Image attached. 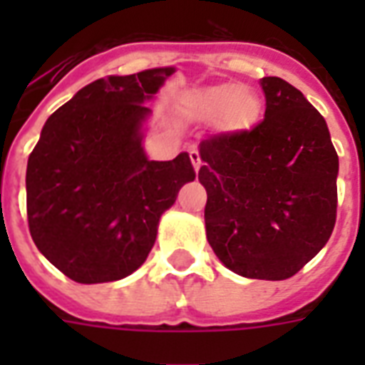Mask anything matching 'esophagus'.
<instances>
[{
  "instance_id": "1",
  "label": "esophagus",
  "mask_w": 365,
  "mask_h": 365,
  "mask_svg": "<svg viewBox=\"0 0 365 365\" xmlns=\"http://www.w3.org/2000/svg\"><path fill=\"white\" fill-rule=\"evenodd\" d=\"M189 157H191V163H193L195 172H199L200 166H202V160H200L199 151H197V149H191V151H189Z\"/></svg>"
}]
</instances>
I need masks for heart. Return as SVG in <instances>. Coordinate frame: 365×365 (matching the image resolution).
<instances>
[{
    "instance_id": "obj_1",
    "label": "heart",
    "mask_w": 365,
    "mask_h": 365,
    "mask_svg": "<svg viewBox=\"0 0 365 365\" xmlns=\"http://www.w3.org/2000/svg\"><path fill=\"white\" fill-rule=\"evenodd\" d=\"M185 110L199 121H216L229 134L250 130L261 115V98L254 88L239 83H222L191 91L185 96Z\"/></svg>"
}]
</instances>
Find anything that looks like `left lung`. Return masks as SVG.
Returning a JSON list of instances; mask_svg holds the SVG:
<instances>
[{"instance_id": "obj_1", "label": "left lung", "mask_w": 365, "mask_h": 365, "mask_svg": "<svg viewBox=\"0 0 365 365\" xmlns=\"http://www.w3.org/2000/svg\"><path fill=\"white\" fill-rule=\"evenodd\" d=\"M259 83L265 119L199 143L206 239L229 271L286 280L331 237L339 157L326 119L301 91L280 77Z\"/></svg>"}]
</instances>
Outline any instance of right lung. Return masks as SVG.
Segmentation results:
<instances>
[{
	"mask_svg": "<svg viewBox=\"0 0 365 365\" xmlns=\"http://www.w3.org/2000/svg\"><path fill=\"white\" fill-rule=\"evenodd\" d=\"M176 68L96 79L54 111L26 168L28 225L37 250L79 284L121 280L157 239L159 220L195 180L189 153L151 160L143 128Z\"/></svg>",
	"mask_w": 365,
	"mask_h": 365,
	"instance_id": "obj_1",
	"label": "right lung"
}]
</instances>
